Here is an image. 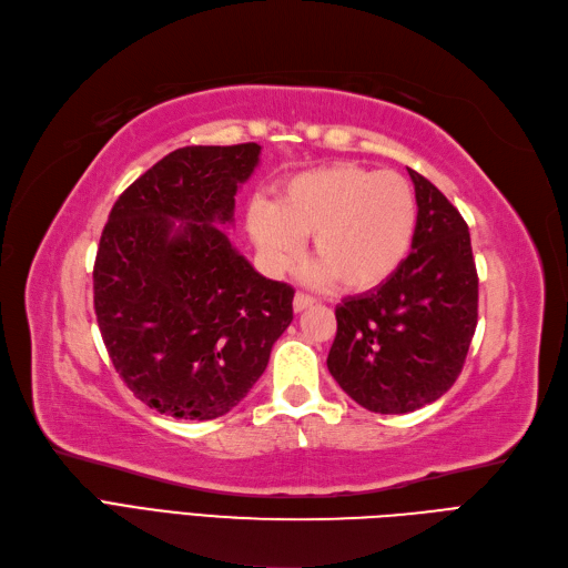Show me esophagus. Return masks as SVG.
<instances>
[{
	"instance_id": "1",
	"label": "esophagus",
	"mask_w": 568,
	"mask_h": 568,
	"mask_svg": "<svg viewBox=\"0 0 568 568\" xmlns=\"http://www.w3.org/2000/svg\"><path fill=\"white\" fill-rule=\"evenodd\" d=\"M312 303H315V298L305 296V293H296V296H293V310H296V312L307 310Z\"/></svg>"
}]
</instances>
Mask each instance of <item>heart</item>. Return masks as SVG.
Listing matches in <instances>:
<instances>
[{"instance_id":"obj_1","label":"heart","mask_w":568,"mask_h":568,"mask_svg":"<svg viewBox=\"0 0 568 568\" xmlns=\"http://www.w3.org/2000/svg\"><path fill=\"white\" fill-rule=\"evenodd\" d=\"M246 230L270 272L288 270L312 234L317 261L307 277L362 293L406 261L418 230V200L404 175L336 162L291 175L275 202H253Z\"/></svg>"}]
</instances>
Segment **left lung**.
Wrapping results in <instances>:
<instances>
[{
	"label": "left lung",
	"instance_id": "left-lung-1",
	"mask_svg": "<svg viewBox=\"0 0 568 568\" xmlns=\"http://www.w3.org/2000/svg\"><path fill=\"white\" fill-rule=\"evenodd\" d=\"M418 230L402 267L336 307L331 376L374 414L437 402L463 371L477 328L479 280L467 223L414 169Z\"/></svg>",
	"mask_w": 568,
	"mask_h": 568
}]
</instances>
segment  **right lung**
I'll use <instances>...</instances> for the list:
<instances>
[{"label":"right lung","instance_id":"right-lung-1","mask_svg":"<svg viewBox=\"0 0 568 568\" xmlns=\"http://www.w3.org/2000/svg\"><path fill=\"white\" fill-rule=\"evenodd\" d=\"M261 145L169 152L114 202L93 265V307L131 393L164 416L237 406L293 320V288L258 275L219 230Z\"/></svg>","mask_w":568,"mask_h":568}]
</instances>
